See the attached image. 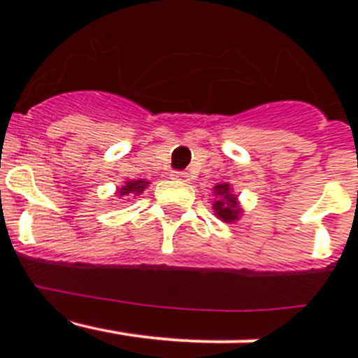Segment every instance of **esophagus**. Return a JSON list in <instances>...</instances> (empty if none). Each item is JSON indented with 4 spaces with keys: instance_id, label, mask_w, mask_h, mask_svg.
I'll list each match as a JSON object with an SVG mask.
<instances>
[{
    "instance_id": "obj_1",
    "label": "esophagus",
    "mask_w": 358,
    "mask_h": 358,
    "mask_svg": "<svg viewBox=\"0 0 358 358\" xmlns=\"http://www.w3.org/2000/svg\"><path fill=\"white\" fill-rule=\"evenodd\" d=\"M170 176H172V179H177V181H188V177H189L188 173L182 172V170H173Z\"/></svg>"
}]
</instances>
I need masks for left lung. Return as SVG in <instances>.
I'll use <instances>...</instances> for the list:
<instances>
[{"label": "left lung", "instance_id": "8db88e82", "mask_svg": "<svg viewBox=\"0 0 358 358\" xmlns=\"http://www.w3.org/2000/svg\"><path fill=\"white\" fill-rule=\"evenodd\" d=\"M215 195H217V201L213 204V210L217 211L218 218H222L224 222L236 220L240 215V208L236 206V197L229 192V185L215 186Z\"/></svg>", "mask_w": 358, "mask_h": 358}]
</instances>
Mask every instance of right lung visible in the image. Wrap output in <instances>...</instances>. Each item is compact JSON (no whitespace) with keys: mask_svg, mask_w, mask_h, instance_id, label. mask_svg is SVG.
Segmentation results:
<instances>
[{"mask_svg":"<svg viewBox=\"0 0 358 358\" xmlns=\"http://www.w3.org/2000/svg\"><path fill=\"white\" fill-rule=\"evenodd\" d=\"M145 186H148V182L143 181V179H140V181L125 182V186H122V188H120V192H118L120 199L125 197V195H129V194H136V195L141 194V192L145 189Z\"/></svg>","mask_w":358,"mask_h":358,"instance_id":"add662e5","label":"right lung"}]
</instances>
